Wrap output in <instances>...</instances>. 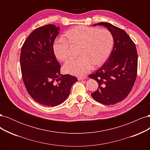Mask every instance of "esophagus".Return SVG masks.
Returning <instances> with one entry per match:
<instances>
[{"mask_svg":"<svg viewBox=\"0 0 150 150\" xmlns=\"http://www.w3.org/2000/svg\"><path fill=\"white\" fill-rule=\"evenodd\" d=\"M79 81H82V80H84V79H86V76H84V77H79V78H78Z\"/></svg>","mask_w":150,"mask_h":150,"instance_id":"esophagus-1","label":"esophagus"}]
</instances>
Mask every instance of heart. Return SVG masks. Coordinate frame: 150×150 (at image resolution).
Instances as JSON below:
<instances>
[{
	"mask_svg": "<svg viewBox=\"0 0 150 150\" xmlns=\"http://www.w3.org/2000/svg\"><path fill=\"white\" fill-rule=\"evenodd\" d=\"M114 43L113 36L107 29H99L78 25L68 30L64 39H59L53 44V51L59 61L64 62L70 57L71 48H78L76 59L67 61L63 69L66 73L76 76L86 74L92 66L103 65L110 56Z\"/></svg>",
	"mask_w": 150,
	"mask_h": 150,
	"instance_id": "obj_1",
	"label": "heart"
}]
</instances>
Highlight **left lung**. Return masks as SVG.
Wrapping results in <instances>:
<instances>
[{
  "mask_svg": "<svg viewBox=\"0 0 150 150\" xmlns=\"http://www.w3.org/2000/svg\"><path fill=\"white\" fill-rule=\"evenodd\" d=\"M93 25L106 27L112 34L115 43L108 61L89 75L99 85L91 96L99 103L111 105L125 99L133 87L138 69L137 47L128 34L117 27L107 22Z\"/></svg>",
  "mask_w": 150,
  "mask_h": 150,
  "instance_id": "1",
  "label": "left lung"
}]
</instances>
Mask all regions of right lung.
<instances>
[{
    "mask_svg": "<svg viewBox=\"0 0 150 150\" xmlns=\"http://www.w3.org/2000/svg\"><path fill=\"white\" fill-rule=\"evenodd\" d=\"M60 28L52 24L32 32L21 49L20 62L22 79L35 101L46 106L64 102L78 79L60 74L61 65L53 51V44Z\"/></svg>",
    "mask_w": 150,
    "mask_h": 150,
    "instance_id": "right-lung-1",
    "label": "right lung"
}]
</instances>
